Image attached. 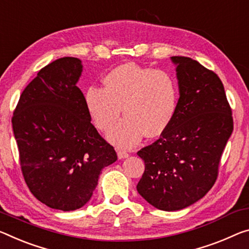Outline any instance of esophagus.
I'll list each match as a JSON object with an SVG mask.
<instances>
[{
    "instance_id": "esophagus-1",
    "label": "esophagus",
    "mask_w": 249,
    "mask_h": 249,
    "mask_svg": "<svg viewBox=\"0 0 249 249\" xmlns=\"http://www.w3.org/2000/svg\"><path fill=\"white\" fill-rule=\"evenodd\" d=\"M128 155H129V154L126 151H123V149H118V151H117V156H118V159H120V160L126 159V157H128Z\"/></svg>"
}]
</instances>
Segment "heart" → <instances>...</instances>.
I'll use <instances>...</instances> for the list:
<instances>
[{"instance_id": "obj_1", "label": "heart", "mask_w": 249, "mask_h": 249, "mask_svg": "<svg viewBox=\"0 0 249 249\" xmlns=\"http://www.w3.org/2000/svg\"><path fill=\"white\" fill-rule=\"evenodd\" d=\"M104 89H88L84 102L98 129L108 132L117 123L122 107L125 118L108 134L118 147L129 148L145 134L153 139L166 131L178 104V86L165 71L135 63L116 66L105 75Z\"/></svg>"}]
</instances>
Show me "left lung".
<instances>
[{
	"label": "left lung",
	"mask_w": 249,
	"mask_h": 249,
	"mask_svg": "<svg viewBox=\"0 0 249 249\" xmlns=\"http://www.w3.org/2000/svg\"><path fill=\"white\" fill-rule=\"evenodd\" d=\"M172 61L179 88L175 116L159 140L137 152L145 163L137 192L166 212L183 210L207 194L234 128L217 74L191 57L172 56Z\"/></svg>",
	"instance_id": "obj_1"
}]
</instances>
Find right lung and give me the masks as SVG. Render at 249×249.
Returning a JSON list of instances; mask_svg holds the SVG:
<instances>
[{"label": "right lung", "instance_id": "1", "mask_svg": "<svg viewBox=\"0 0 249 249\" xmlns=\"http://www.w3.org/2000/svg\"><path fill=\"white\" fill-rule=\"evenodd\" d=\"M83 66L62 57L38 71L12 117L22 174L36 198L54 210L75 211L89 202L115 149L90 123L76 83Z\"/></svg>", "mask_w": 249, "mask_h": 249}]
</instances>
